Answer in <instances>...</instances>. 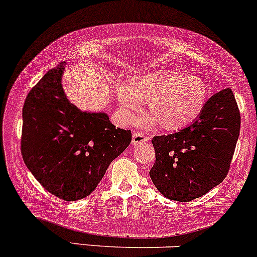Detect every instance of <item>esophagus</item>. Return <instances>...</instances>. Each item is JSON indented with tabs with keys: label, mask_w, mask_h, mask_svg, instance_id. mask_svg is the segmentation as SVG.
I'll list each match as a JSON object with an SVG mask.
<instances>
[{
	"label": "esophagus",
	"mask_w": 257,
	"mask_h": 257,
	"mask_svg": "<svg viewBox=\"0 0 257 257\" xmlns=\"http://www.w3.org/2000/svg\"><path fill=\"white\" fill-rule=\"evenodd\" d=\"M148 141V138L142 133H133V145H141Z\"/></svg>",
	"instance_id": "esophagus-1"
}]
</instances>
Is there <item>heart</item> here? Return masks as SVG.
<instances>
[{"label": "heart", "instance_id": "heart-1", "mask_svg": "<svg viewBox=\"0 0 257 257\" xmlns=\"http://www.w3.org/2000/svg\"><path fill=\"white\" fill-rule=\"evenodd\" d=\"M116 94L126 122H134L142 112L144 101L154 115L142 120L145 128L162 122L164 128L175 131L190 124L205 109L206 83L200 78L175 70L138 75L116 86Z\"/></svg>", "mask_w": 257, "mask_h": 257}]
</instances>
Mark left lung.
<instances>
[{"label": "left lung", "instance_id": "1", "mask_svg": "<svg viewBox=\"0 0 257 257\" xmlns=\"http://www.w3.org/2000/svg\"><path fill=\"white\" fill-rule=\"evenodd\" d=\"M239 129L240 113L233 92L221 89L207 100L190 125L152 139L153 184L164 196L179 202L205 195L226 177Z\"/></svg>", "mask_w": 257, "mask_h": 257}]
</instances>
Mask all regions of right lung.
I'll use <instances>...</instances> for the list:
<instances>
[{"label":"right lung","instance_id":"right-lung-1","mask_svg":"<svg viewBox=\"0 0 257 257\" xmlns=\"http://www.w3.org/2000/svg\"><path fill=\"white\" fill-rule=\"evenodd\" d=\"M64 62L40 79L23 109L21 154L43 188L64 201L93 191L113 159L132 141L104 112H82L62 88Z\"/></svg>","mask_w":257,"mask_h":257}]
</instances>
